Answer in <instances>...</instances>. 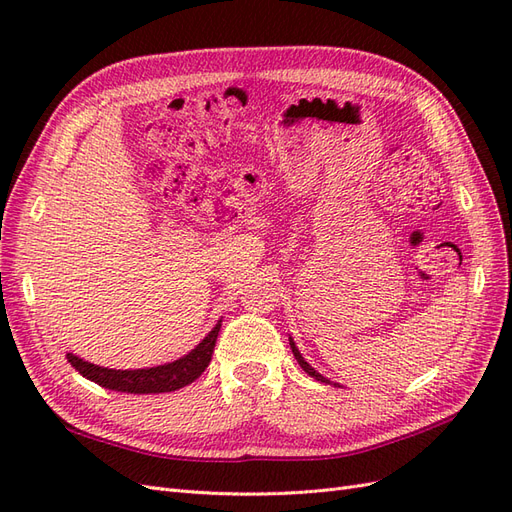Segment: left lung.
<instances>
[{
  "label": "left lung",
  "mask_w": 512,
  "mask_h": 512,
  "mask_svg": "<svg viewBox=\"0 0 512 512\" xmlns=\"http://www.w3.org/2000/svg\"><path fill=\"white\" fill-rule=\"evenodd\" d=\"M290 348H292V354H294V359H297V363L303 367V371H305V374H309V376H312V378H316V380H320V382H327V384H331V380H327V378H324L322 374H318V371L312 367V365H309L305 359H303V356H301V352H299V348L297 346H294V342H292V337H290Z\"/></svg>",
  "instance_id": "obj_1"
}]
</instances>
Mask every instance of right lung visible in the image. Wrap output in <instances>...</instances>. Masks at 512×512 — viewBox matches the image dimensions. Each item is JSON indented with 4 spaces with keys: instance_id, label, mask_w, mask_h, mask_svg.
I'll list each match as a JSON object with an SVG mask.
<instances>
[{
    "instance_id": "add662e5",
    "label": "right lung",
    "mask_w": 512,
    "mask_h": 512,
    "mask_svg": "<svg viewBox=\"0 0 512 512\" xmlns=\"http://www.w3.org/2000/svg\"><path fill=\"white\" fill-rule=\"evenodd\" d=\"M222 327V320L211 329V333L200 342L192 352H188L181 359L158 365V367H147V369H108L100 367L89 361L79 359V356L68 352V363L79 371V374L91 382H96L104 389L121 391V393H134V395H145V393H170L183 389V386L192 384L207 365L211 363V354L218 342V333Z\"/></svg>"
}]
</instances>
